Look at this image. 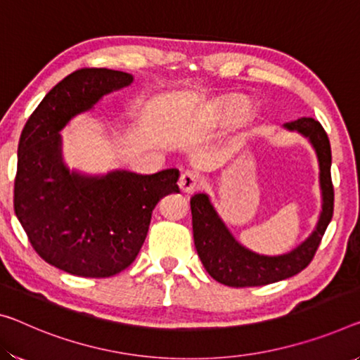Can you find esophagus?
<instances>
[{"label":"esophagus","mask_w":360,"mask_h":360,"mask_svg":"<svg viewBox=\"0 0 360 360\" xmlns=\"http://www.w3.org/2000/svg\"><path fill=\"white\" fill-rule=\"evenodd\" d=\"M201 185H202L201 175L196 174V172H193V170H186V172H184V174L180 175L179 186H180L181 191L193 193V191H196Z\"/></svg>","instance_id":"1"}]
</instances>
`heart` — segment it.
<instances>
[{
    "label": "heart",
    "instance_id": "1",
    "mask_svg": "<svg viewBox=\"0 0 360 360\" xmlns=\"http://www.w3.org/2000/svg\"><path fill=\"white\" fill-rule=\"evenodd\" d=\"M248 110H250V106H248V103H245V101L230 103L229 106H226L225 110H224V117L226 120L243 119L248 114Z\"/></svg>",
    "mask_w": 360,
    "mask_h": 360
}]
</instances>
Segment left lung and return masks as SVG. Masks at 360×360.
<instances>
[{
    "label": "left lung",
    "instance_id": "left-lung-1",
    "mask_svg": "<svg viewBox=\"0 0 360 360\" xmlns=\"http://www.w3.org/2000/svg\"><path fill=\"white\" fill-rule=\"evenodd\" d=\"M288 130H296L307 136L315 148L320 165V186H322L323 206L317 229L314 233L283 256H259L240 243L235 241L229 229L219 219L217 212L204 193L191 198L193 238L198 256L206 272L219 283L245 288V286H262L275 281L290 278L307 267L317 252L322 236L333 217L335 191L331 184V148L327 131L322 124L312 117H301L285 124Z\"/></svg>",
    "mask_w": 360,
    "mask_h": 360
}]
</instances>
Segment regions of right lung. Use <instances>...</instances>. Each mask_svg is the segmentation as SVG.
Instances as JSON below:
<instances>
[{"mask_svg":"<svg viewBox=\"0 0 360 360\" xmlns=\"http://www.w3.org/2000/svg\"><path fill=\"white\" fill-rule=\"evenodd\" d=\"M120 70L84 68L60 80L20 134L14 212L43 261L64 272L106 278L135 261L159 199L179 191V170L153 175L69 172L59 130L99 98L131 84Z\"/></svg>","mask_w":360,"mask_h":360,"instance_id":"1","label":"right lung"}]
</instances>
